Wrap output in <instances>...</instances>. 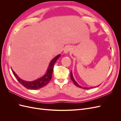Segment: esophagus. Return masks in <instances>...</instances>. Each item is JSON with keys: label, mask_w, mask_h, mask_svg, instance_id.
I'll list each match as a JSON object with an SVG mask.
<instances>
[{"label": "esophagus", "mask_w": 121, "mask_h": 121, "mask_svg": "<svg viewBox=\"0 0 121 121\" xmlns=\"http://www.w3.org/2000/svg\"><path fill=\"white\" fill-rule=\"evenodd\" d=\"M71 49V47L70 46H66L65 47V48L64 49V53L65 54H67L69 52V51H70Z\"/></svg>", "instance_id": "1"}]
</instances>
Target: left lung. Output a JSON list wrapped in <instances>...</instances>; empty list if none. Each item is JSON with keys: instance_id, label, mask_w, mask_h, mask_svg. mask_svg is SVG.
Returning <instances> with one entry per match:
<instances>
[{"instance_id": "8db88e82", "label": "left lung", "mask_w": 121, "mask_h": 121, "mask_svg": "<svg viewBox=\"0 0 121 121\" xmlns=\"http://www.w3.org/2000/svg\"><path fill=\"white\" fill-rule=\"evenodd\" d=\"M71 80H72L73 81V82H74V83L75 84V85H76V86H77V87H79V88H83V89H90V88H94V87H97V86H95V87H82V86H81L80 85H79V84L76 82V81H75V79H74V77H73V74H72V71L71 72Z\"/></svg>"}]
</instances>
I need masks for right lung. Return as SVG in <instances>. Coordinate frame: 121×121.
I'll return each mask as SVG.
<instances>
[{"label": "right lung", "instance_id": "add662e5", "mask_svg": "<svg viewBox=\"0 0 121 121\" xmlns=\"http://www.w3.org/2000/svg\"><path fill=\"white\" fill-rule=\"evenodd\" d=\"M60 54H58L57 56L54 57L50 62V64L48 65V68H47V69L45 75H43L41 77L39 78V79L34 80V81H27L21 79L16 74V73L14 72L12 69V70L13 73V74L16 77L17 79L18 80V81H19L22 85L24 86L25 88H26L27 89L32 90L40 89L41 88L45 86L47 84H48V83L50 81L51 79L52 78L54 65L56 63V62L58 58L60 57Z\"/></svg>", "mask_w": 121, "mask_h": 121}]
</instances>
